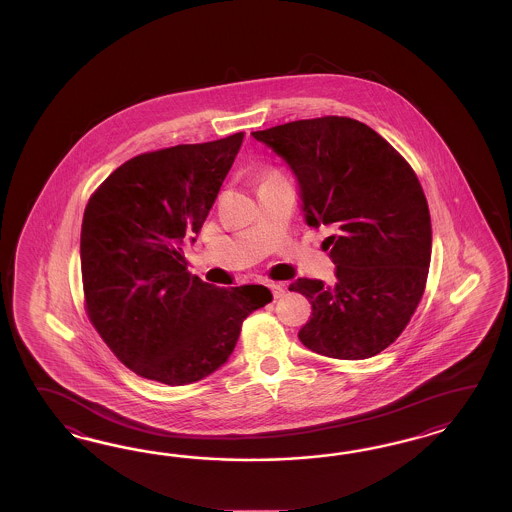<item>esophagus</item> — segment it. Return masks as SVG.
Returning a JSON list of instances; mask_svg holds the SVG:
<instances>
[{"instance_id": "esophagus-1", "label": "esophagus", "mask_w": 512, "mask_h": 512, "mask_svg": "<svg viewBox=\"0 0 512 512\" xmlns=\"http://www.w3.org/2000/svg\"><path fill=\"white\" fill-rule=\"evenodd\" d=\"M268 287H270V291H272L274 298H281V296L285 295V287H283L281 283H270Z\"/></svg>"}]
</instances>
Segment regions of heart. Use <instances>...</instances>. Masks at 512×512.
Instances as JSON below:
<instances>
[{
  "instance_id": "heart-1",
  "label": "heart",
  "mask_w": 512,
  "mask_h": 512,
  "mask_svg": "<svg viewBox=\"0 0 512 512\" xmlns=\"http://www.w3.org/2000/svg\"><path fill=\"white\" fill-rule=\"evenodd\" d=\"M270 176H278V174H276V172H268V174L264 176L263 180H266V178H270Z\"/></svg>"
}]
</instances>
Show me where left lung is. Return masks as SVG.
I'll return each mask as SVG.
<instances>
[{
	"label": "left lung",
	"instance_id": "1",
	"mask_svg": "<svg viewBox=\"0 0 512 512\" xmlns=\"http://www.w3.org/2000/svg\"><path fill=\"white\" fill-rule=\"evenodd\" d=\"M251 135L295 174L306 223L336 231L326 238L336 283L289 285L311 304L298 338L325 357H375L402 334L426 287L432 221L417 174L372 127L345 116Z\"/></svg>",
	"mask_w": 512,
	"mask_h": 512
}]
</instances>
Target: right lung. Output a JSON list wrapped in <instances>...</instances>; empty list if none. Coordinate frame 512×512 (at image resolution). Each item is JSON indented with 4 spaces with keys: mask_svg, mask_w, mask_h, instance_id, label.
Here are the masks:
<instances>
[{
    "mask_svg": "<svg viewBox=\"0 0 512 512\" xmlns=\"http://www.w3.org/2000/svg\"><path fill=\"white\" fill-rule=\"evenodd\" d=\"M244 133L140 154L95 189L84 210L80 263L88 317L140 377L201 381L234 351L242 323L272 300L264 285L214 287L187 272L195 242Z\"/></svg>",
    "mask_w": 512,
    "mask_h": 512,
    "instance_id": "1",
    "label": "right lung"
}]
</instances>
